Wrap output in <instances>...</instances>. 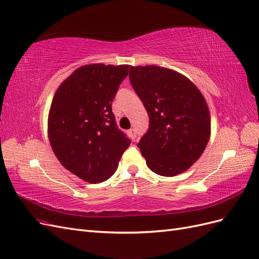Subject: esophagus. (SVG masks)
<instances>
[{"instance_id": "1", "label": "esophagus", "mask_w": 259, "mask_h": 259, "mask_svg": "<svg viewBox=\"0 0 259 259\" xmlns=\"http://www.w3.org/2000/svg\"><path fill=\"white\" fill-rule=\"evenodd\" d=\"M128 135L130 136V138H131L132 140H135L136 137H137V131H136V129H130V130L128 131Z\"/></svg>"}]
</instances>
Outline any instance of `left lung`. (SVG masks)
Instances as JSON below:
<instances>
[{
    "label": "left lung",
    "mask_w": 259,
    "mask_h": 259,
    "mask_svg": "<svg viewBox=\"0 0 259 259\" xmlns=\"http://www.w3.org/2000/svg\"><path fill=\"white\" fill-rule=\"evenodd\" d=\"M129 79L150 118L138 143L147 167L165 177L186 171L201 157L210 136L202 93L188 78L159 66H131Z\"/></svg>",
    "instance_id": "obj_1"
}]
</instances>
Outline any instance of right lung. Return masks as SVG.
<instances>
[{"mask_svg": "<svg viewBox=\"0 0 259 259\" xmlns=\"http://www.w3.org/2000/svg\"><path fill=\"white\" fill-rule=\"evenodd\" d=\"M129 66L93 64L73 71L57 89L49 139L61 164L90 183L112 177L131 141L118 128L112 103Z\"/></svg>", "mask_w": 259, "mask_h": 259, "instance_id": "obj_1", "label": "right lung"}]
</instances>
